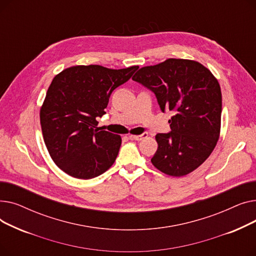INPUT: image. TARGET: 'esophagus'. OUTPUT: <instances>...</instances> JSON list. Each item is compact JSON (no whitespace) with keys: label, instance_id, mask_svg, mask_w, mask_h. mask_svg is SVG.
<instances>
[{"label":"esophagus","instance_id":"esophagus-1","mask_svg":"<svg viewBox=\"0 0 256 256\" xmlns=\"http://www.w3.org/2000/svg\"><path fill=\"white\" fill-rule=\"evenodd\" d=\"M147 136H148V134H147V132H144V134H142V135H130V136H128V139H130V140L140 141V140H142V139L146 138Z\"/></svg>","mask_w":256,"mask_h":256}]
</instances>
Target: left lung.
Wrapping results in <instances>:
<instances>
[{
    "label": "left lung",
    "mask_w": 256,
    "mask_h": 256,
    "mask_svg": "<svg viewBox=\"0 0 256 256\" xmlns=\"http://www.w3.org/2000/svg\"><path fill=\"white\" fill-rule=\"evenodd\" d=\"M132 80L156 94L163 112H174L168 121L171 132L156 135L152 165L176 178L197 169L220 137L222 94L218 80L197 61L173 58L142 67Z\"/></svg>",
    "instance_id": "left-lung-1"
}]
</instances>
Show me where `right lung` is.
Wrapping results in <instances>:
<instances>
[{
    "label": "right lung",
    "mask_w": 256,
    "mask_h": 256,
    "mask_svg": "<svg viewBox=\"0 0 256 256\" xmlns=\"http://www.w3.org/2000/svg\"><path fill=\"white\" fill-rule=\"evenodd\" d=\"M138 68L76 65L52 78L40 108V124L48 152L62 171L90 180L113 165L121 137L98 128L96 118L106 114L113 90Z\"/></svg>",
    "instance_id": "obj_1"
}]
</instances>
